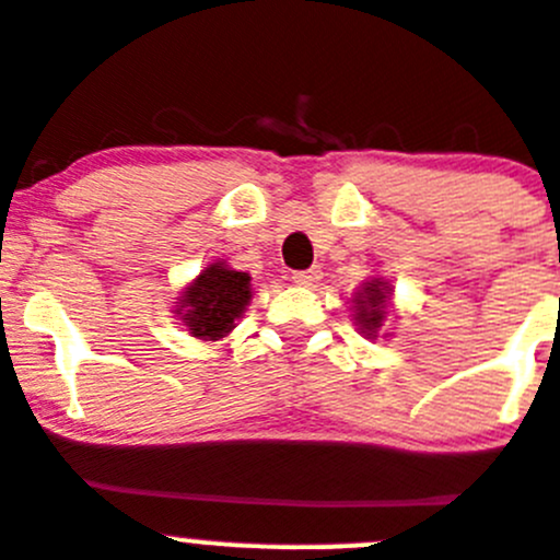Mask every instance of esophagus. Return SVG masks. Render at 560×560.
<instances>
[{
    "instance_id": "1",
    "label": "esophagus",
    "mask_w": 560,
    "mask_h": 560,
    "mask_svg": "<svg viewBox=\"0 0 560 560\" xmlns=\"http://www.w3.org/2000/svg\"><path fill=\"white\" fill-rule=\"evenodd\" d=\"M320 270L317 268H310V270H295V273H292V281H295V284L299 287H317V281H320Z\"/></svg>"
}]
</instances>
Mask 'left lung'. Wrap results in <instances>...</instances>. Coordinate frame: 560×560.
Here are the masks:
<instances>
[{
	"mask_svg": "<svg viewBox=\"0 0 560 560\" xmlns=\"http://www.w3.org/2000/svg\"><path fill=\"white\" fill-rule=\"evenodd\" d=\"M393 301V284L387 279H368L362 281L360 290L351 295V312H354V326L360 329L362 337L376 340L385 326L387 315H390ZM387 335V331H385Z\"/></svg>",
	"mask_w": 560,
	"mask_h": 560,
	"instance_id": "left-lung-1",
	"label": "left lung"
}]
</instances>
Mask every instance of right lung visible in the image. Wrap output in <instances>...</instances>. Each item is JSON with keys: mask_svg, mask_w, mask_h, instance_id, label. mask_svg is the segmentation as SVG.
<instances>
[{"mask_svg": "<svg viewBox=\"0 0 560 560\" xmlns=\"http://www.w3.org/2000/svg\"><path fill=\"white\" fill-rule=\"evenodd\" d=\"M250 299H254L250 276L234 270L225 259H214L200 270L198 279L180 290L173 312L189 335L218 342L234 331Z\"/></svg>", "mask_w": 560, "mask_h": 560, "instance_id": "1", "label": "right lung"}]
</instances>
